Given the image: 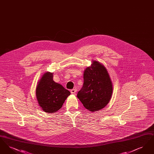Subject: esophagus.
Wrapping results in <instances>:
<instances>
[{
	"label": "esophagus",
	"instance_id": "1",
	"mask_svg": "<svg viewBox=\"0 0 154 154\" xmlns=\"http://www.w3.org/2000/svg\"><path fill=\"white\" fill-rule=\"evenodd\" d=\"M76 92H77V89H72L71 91H70V92H71V94H75V93H76Z\"/></svg>",
	"mask_w": 154,
	"mask_h": 154
}]
</instances>
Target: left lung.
Here are the masks:
<instances>
[{
    "label": "left lung",
    "instance_id": "8db88e82",
    "mask_svg": "<svg viewBox=\"0 0 154 154\" xmlns=\"http://www.w3.org/2000/svg\"><path fill=\"white\" fill-rule=\"evenodd\" d=\"M84 84L77 97L84 107L95 112L104 108L110 102L113 88L106 67L96 60L84 72Z\"/></svg>",
    "mask_w": 154,
    "mask_h": 154
}]
</instances>
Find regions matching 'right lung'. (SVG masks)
I'll list each match as a JSON object with an SVG mask.
<instances>
[{"instance_id": "obj_1", "label": "right lung", "mask_w": 154, "mask_h": 154, "mask_svg": "<svg viewBox=\"0 0 154 154\" xmlns=\"http://www.w3.org/2000/svg\"><path fill=\"white\" fill-rule=\"evenodd\" d=\"M53 73H44L38 81L36 89L37 100L40 108L48 113L55 112L62 107L70 91L53 80Z\"/></svg>"}]
</instances>
